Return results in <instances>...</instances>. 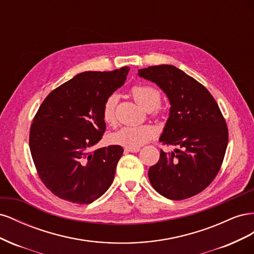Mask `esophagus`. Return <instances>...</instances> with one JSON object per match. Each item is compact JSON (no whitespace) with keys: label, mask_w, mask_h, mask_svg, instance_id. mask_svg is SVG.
<instances>
[{"label":"esophagus","mask_w":254,"mask_h":254,"mask_svg":"<svg viewBox=\"0 0 254 254\" xmlns=\"http://www.w3.org/2000/svg\"><path fill=\"white\" fill-rule=\"evenodd\" d=\"M140 147H126L125 148V151H128V152H137L140 151Z\"/></svg>","instance_id":"esophagus-1"}]
</instances>
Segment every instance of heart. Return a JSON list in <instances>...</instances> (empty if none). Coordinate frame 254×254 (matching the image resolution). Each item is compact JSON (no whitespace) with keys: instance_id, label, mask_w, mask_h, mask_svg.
I'll return each mask as SVG.
<instances>
[{"instance_id":"1","label":"heart","mask_w":254,"mask_h":254,"mask_svg":"<svg viewBox=\"0 0 254 254\" xmlns=\"http://www.w3.org/2000/svg\"><path fill=\"white\" fill-rule=\"evenodd\" d=\"M131 95L134 101L145 110H152L159 105L160 92L146 84H136L131 88ZM118 103V95L111 94L107 97L103 106V119L107 124L115 123V106ZM157 134V130L151 125L125 126L119 129L111 135V141L114 144L125 146V147H139L150 141Z\"/></svg>"}]
</instances>
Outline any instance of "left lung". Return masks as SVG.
Instances as JSON below:
<instances>
[{
	"label": "left lung",
	"instance_id": "1",
	"mask_svg": "<svg viewBox=\"0 0 254 254\" xmlns=\"http://www.w3.org/2000/svg\"><path fill=\"white\" fill-rule=\"evenodd\" d=\"M155 82L171 104L159 141L176 146L160 151L148 171L152 188L162 196L182 200L200 193L218 174L228 145V127L219 107L200 82L171 64L139 70Z\"/></svg>",
	"mask_w": 254,
	"mask_h": 254
}]
</instances>
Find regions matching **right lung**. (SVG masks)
<instances>
[{
    "label": "right lung",
    "mask_w": 254,
    "mask_h": 254,
    "mask_svg": "<svg viewBox=\"0 0 254 254\" xmlns=\"http://www.w3.org/2000/svg\"><path fill=\"white\" fill-rule=\"evenodd\" d=\"M129 67L88 71L53 90L35 115L29 148L41 181L66 201L89 204L110 188L122 146L91 151L106 130L103 106L124 84Z\"/></svg>",
    "instance_id": "right-lung-1"
}]
</instances>
